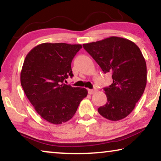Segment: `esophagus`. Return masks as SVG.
Wrapping results in <instances>:
<instances>
[{"label":"esophagus","mask_w":161,"mask_h":161,"mask_svg":"<svg viewBox=\"0 0 161 161\" xmlns=\"http://www.w3.org/2000/svg\"><path fill=\"white\" fill-rule=\"evenodd\" d=\"M94 90H93V89H88V93L90 94V95H92V94H93L94 93Z\"/></svg>","instance_id":"1"}]
</instances>
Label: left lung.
<instances>
[{
  "label": "left lung",
  "mask_w": 161,
  "mask_h": 161,
  "mask_svg": "<svg viewBox=\"0 0 161 161\" xmlns=\"http://www.w3.org/2000/svg\"><path fill=\"white\" fill-rule=\"evenodd\" d=\"M104 73H112L113 83L104 88L107 97L98 112L110 121H119L134 109L145 90L146 60L139 47L126 38L109 37L83 44Z\"/></svg>",
  "instance_id": "left-lung-1"
}]
</instances>
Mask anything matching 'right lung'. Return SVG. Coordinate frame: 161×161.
Returning <instances> with one entry per match:
<instances>
[{
  "instance_id": "obj_1",
  "label": "right lung",
  "mask_w": 161,
  "mask_h": 161,
  "mask_svg": "<svg viewBox=\"0 0 161 161\" xmlns=\"http://www.w3.org/2000/svg\"><path fill=\"white\" fill-rule=\"evenodd\" d=\"M81 45L45 42L37 45L25 57L20 72L24 92L36 112L53 124L70 120L88 92L64 81L73 77L71 63Z\"/></svg>"
}]
</instances>
